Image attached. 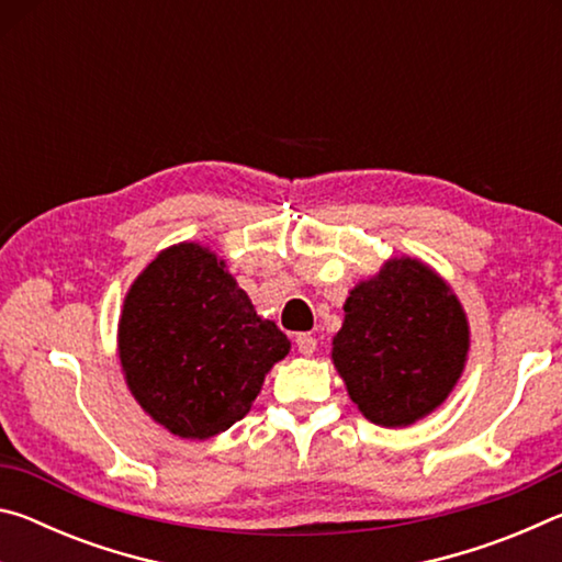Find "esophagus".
<instances>
[{"label": "esophagus", "mask_w": 562, "mask_h": 562, "mask_svg": "<svg viewBox=\"0 0 562 562\" xmlns=\"http://www.w3.org/2000/svg\"><path fill=\"white\" fill-rule=\"evenodd\" d=\"M294 345H297V351H300V355L310 357L312 351L317 349V339H315V337H310V335H297V337H294Z\"/></svg>", "instance_id": "34e87169"}]
</instances>
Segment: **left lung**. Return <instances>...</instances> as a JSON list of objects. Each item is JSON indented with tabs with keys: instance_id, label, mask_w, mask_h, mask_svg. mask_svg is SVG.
<instances>
[{
	"instance_id": "1",
	"label": "left lung",
	"mask_w": 562,
	"mask_h": 562,
	"mask_svg": "<svg viewBox=\"0 0 562 562\" xmlns=\"http://www.w3.org/2000/svg\"><path fill=\"white\" fill-rule=\"evenodd\" d=\"M469 355L461 302L429 265L384 262L345 302L331 359L349 398L376 426H408L446 402Z\"/></svg>"
}]
</instances>
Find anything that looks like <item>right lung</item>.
Instances as JSON below:
<instances>
[{
	"label": "right lung",
	"mask_w": 562,
	"mask_h": 562,
	"mask_svg": "<svg viewBox=\"0 0 562 562\" xmlns=\"http://www.w3.org/2000/svg\"><path fill=\"white\" fill-rule=\"evenodd\" d=\"M290 339L255 312L225 260L168 247L123 300L119 357L131 394L180 439H211L250 412Z\"/></svg>",
	"instance_id": "1"
}]
</instances>
